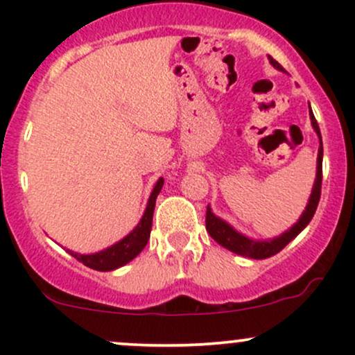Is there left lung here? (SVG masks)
I'll return each mask as SVG.
<instances>
[{"label": "left lung", "mask_w": 355, "mask_h": 355, "mask_svg": "<svg viewBox=\"0 0 355 355\" xmlns=\"http://www.w3.org/2000/svg\"><path fill=\"white\" fill-rule=\"evenodd\" d=\"M270 63L274 64L277 70H284L282 64H279V61H275L272 56H268ZM311 107V105H309ZM311 120H312V126L313 130L317 132L320 140V146H319V155H317V175H315V183H313V189L311 193V198H309L307 207H305V211L302 214V217L299 218V222L292 227L291 230H287L285 234L280 235L274 240H266V242H255V240L243 237L242 234L235 232L227 222L220 220L218 217H215L211 214V210L207 207V217H205V227L207 232L210 234V237L215 240V242L220 243L222 247L229 248L230 252L237 255H243V257H250V259H268V257L279 254L282 248L287 245L291 240H294L297 235L302 232L305 227L309 225L313 214H315L317 205H319L320 200V189H322V153H324V148H322V137H320V130L319 125H317L315 116H313L312 110L311 112Z\"/></svg>", "instance_id": "obj_1"}]
</instances>
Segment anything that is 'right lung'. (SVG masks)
I'll use <instances>...</instances> for the list:
<instances>
[{
    "instance_id": "add662e5",
    "label": "right lung",
    "mask_w": 355,
    "mask_h": 355,
    "mask_svg": "<svg viewBox=\"0 0 355 355\" xmlns=\"http://www.w3.org/2000/svg\"><path fill=\"white\" fill-rule=\"evenodd\" d=\"M162 187H164V178L157 182V185L153 187L152 195L148 198V205H146V210L141 217L140 223L126 235L125 239H121L120 242H116L115 245L105 248V250L98 252V254L92 255H81V254H70L75 257L78 262L83 263L93 270L100 272H108L115 270V268L125 266L130 260H133L135 257L144 250L146 242L150 239V232H152V218H153V210H155V202H157L158 193H160Z\"/></svg>"
}]
</instances>
